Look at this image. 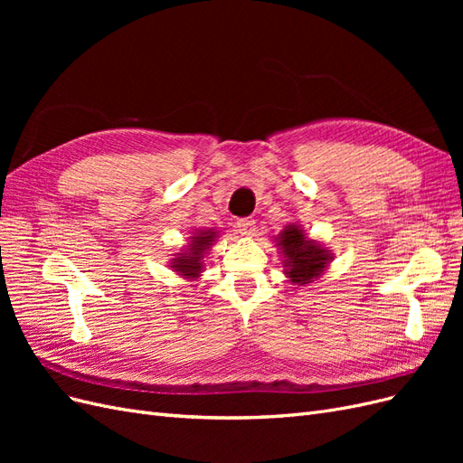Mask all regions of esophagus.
<instances>
[{"label":"esophagus","instance_id":"34e87169","mask_svg":"<svg viewBox=\"0 0 463 463\" xmlns=\"http://www.w3.org/2000/svg\"><path fill=\"white\" fill-rule=\"evenodd\" d=\"M235 228H237V232H240V233L245 235V237L255 235V232H257L255 220H253V218H240V220L235 222Z\"/></svg>","mask_w":463,"mask_h":463}]
</instances>
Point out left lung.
Wrapping results in <instances>:
<instances>
[{"label":"left lung","mask_w":463,"mask_h":463,"mask_svg":"<svg viewBox=\"0 0 463 463\" xmlns=\"http://www.w3.org/2000/svg\"><path fill=\"white\" fill-rule=\"evenodd\" d=\"M276 247L284 255V274L291 284L309 286L325 274L326 266L332 262V250L311 240L305 233L301 223L291 222L276 237Z\"/></svg>","instance_id":"left-lung-1"}]
</instances>
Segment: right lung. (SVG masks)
Instances as JSON below:
<instances>
[{
    "label": "right lung",
    "mask_w": 463,
    "mask_h": 463,
    "mask_svg": "<svg viewBox=\"0 0 463 463\" xmlns=\"http://www.w3.org/2000/svg\"><path fill=\"white\" fill-rule=\"evenodd\" d=\"M218 232L216 230H197L189 237V243L185 249H181V253H175L170 260V269L177 272L185 279H197L201 272L204 270V257L216 241Z\"/></svg>",
    "instance_id": "obj_1"
}]
</instances>
